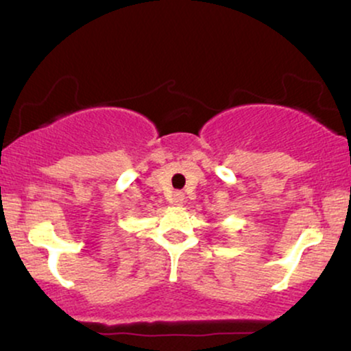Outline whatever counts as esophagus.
Segmentation results:
<instances>
[{
    "mask_svg": "<svg viewBox=\"0 0 351 351\" xmlns=\"http://www.w3.org/2000/svg\"><path fill=\"white\" fill-rule=\"evenodd\" d=\"M184 201V195L181 191H175L171 195V203L176 204V206H180V204H183Z\"/></svg>",
    "mask_w": 351,
    "mask_h": 351,
    "instance_id": "obj_1",
    "label": "esophagus"
}]
</instances>
